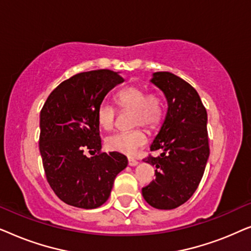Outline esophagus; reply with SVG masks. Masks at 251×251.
I'll return each mask as SVG.
<instances>
[{
	"mask_svg": "<svg viewBox=\"0 0 251 251\" xmlns=\"http://www.w3.org/2000/svg\"><path fill=\"white\" fill-rule=\"evenodd\" d=\"M128 163H129L130 167H136L137 164H138V161H136V160H133V159H129L128 160Z\"/></svg>",
	"mask_w": 251,
	"mask_h": 251,
	"instance_id": "34e87169",
	"label": "esophagus"
}]
</instances>
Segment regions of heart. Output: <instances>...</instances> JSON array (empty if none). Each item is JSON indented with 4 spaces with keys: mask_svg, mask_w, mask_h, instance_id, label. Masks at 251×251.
Returning a JSON list of instances; mask_svg holds the SVG:
<instances>
[{
    "mask_svg": "<svg viewBox=\"0 0 251 251\" xmlns=\"http://www.w3.org/2000/svg\"><path fill=\"white\" fill-rule=\"evenodd\" d=\"M115 101L126 111H132V126H143L146 129H155L163 118L164 106L159 95L146 94L140 87L123 88L115 95ZM116 111L112 105L102 102L97 109V122L104 130H111L114 126ZM147 142L145 132L142 129H135L128 132H118L106 139V146L109 151L135 155L140 147Z\"/></svg>",
    "mask_w": 251,
    "mask_h": 251,
    "instance_id": "b5f03b06",
    "label": "heart"
}]
</instances>
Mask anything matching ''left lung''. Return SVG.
<instances>
[{"instance_id": "left-lung-1", "label": "left lung", "mask_w": 251, "mask_h": 251, "mask_svg": "<svg viewBox=\"0 0 251 251\" xmlns=\"http://www.w3.org/2000/svg\"><path fill=\"white\" fill-rule=\"evenodd\" d=\"M151 82L168 102L166 119L144 162L156 168L155 179L142 190L152 207L170 210L190 199L200 184L209 157L207 111L190 83L170 72L153 73Z\"/></svg>"}]
</instances>
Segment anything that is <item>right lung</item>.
Segmentation results:
<instances>
[{
    "label": "right lung",
    "instance_id": "1",
    "mask_svg": "<svg viewBox=\"0 0 251 251\" xmlns=\"http://www.w3.org/2000/svg\"><path fill=\"white\" fill-rule=\"evenodd\" d=\"M125 81L119 73L98 70L61 82L40 114V153L44 173L65 203L82 209L104 204L128 159L118 152L101 153L97 109L105 96ZM89 150L98 155L88 158Z\"/></svg>",
    "mask_w": 251,
    "mask_h": 251
}]
</instances>
